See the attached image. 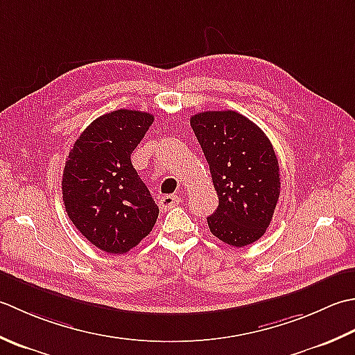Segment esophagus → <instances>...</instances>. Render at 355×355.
I'll return each instance as SVG.
<instances>
[{
	"instance_id": "1",
	"label": "esophagus",
	"mask_w": 355,
	"mask_h": 355,
	"mask_svg": "<svg viewBox=\"0 0 355 355\" xmlns=\"http://www.w3.org/2000/svg\"><path fill=\"white\" fill-rule=\"evenodd\" d=\"M179 204V198L175 194H165L161 199H159V207H161L162 211H167L170 208H175Z\"/></svg>"
}]
</instances>
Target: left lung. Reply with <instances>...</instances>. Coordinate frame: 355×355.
Listing matches in <instances>:
<instances>
[{"mask_svg":"<svg viewBox=\"0 0 355 355\" xmlns=\"http://www.w3.org/2000/svg\"><path fill=\"white\" fill-rule=\"evenodd\" d=\"M190 124L219 198L207 218L209 231L231 247H247L265 234L279 200V161L271 142L233 110L193 114Z\"/></svg>","mask_w":355,"mask_h":355,"instance_id":"1","label":"left lung"}]
</instances>
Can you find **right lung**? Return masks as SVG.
<instances>
[{
	"mask_svg": "<svg viewBox=\"0 0 355 355\" xmlns=\"http://www.w3.org/2000/svg\"><path fill=\"white\" fill-rule=\"evenodd\" d=\"M153 114L114 110L79 135L62 175V200L87 241L110 254H124L153 230L159 208L133 168L137 144Z\"/></svg>",
	"mask_w": 355,
	"mask_h": 355,
	"instance_id": "right-lung-1",
	"label": "right lung"
}]
</instances>
